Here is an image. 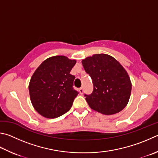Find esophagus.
<instances>
[{
    "label": "esophagus",
    "instance_id": "esophagus-1",
    "mask_svg": "<svg viewBox=\"0 0 158 158\" xmlns=\"http://www.w3.org/2000/svg\"><path fill=\"white\" fill-rule=\"evenodd\" d=\"M79 93H80V94H83L84 93V88H80L79 89Z\"/></svg>",
    "mask_w": 158,
    "mask_h": 158
}]
</instances>
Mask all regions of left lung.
<instances>
[{
	"instance_id": "8db88e82",
	"label": "left lung",
	"mask_w": 158,
	"mask_h": 158,
	"mask_svg": "<svg viewBox=\"0 0 158 158\" xmlns=\"http://www.w3.org/2000/svg\"><path fill=\"white\" fill-rule=\"evenodd\" d=\"M82 64L93 84V93L84 94L89 106L107 115L122 110L132 88L130 77L122 65L106 54L88 56L82 60Z\"/></svg>"
}]
</instances>
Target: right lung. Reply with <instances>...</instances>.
Wrapping results in <instances>:
<instances>
[{
    "label": "right lung",
    "instance_id": "add662e5",
    "mask_svg": "<svg viewBox=\"0 0 158 158\" xmlns=\"http://www.w3.org/2000/svg\"><path fill=\"white\" fill-rule=\"evenodd\" d=\"M76 64L65 56L45 59L31 76L29 84L31 102L43 117L56 118L70 110L79 94L73 88L75 77L70 74Z\"/></svg>",
    "mask_w": 158,
    "mask_h": 158
}]
</instances>
